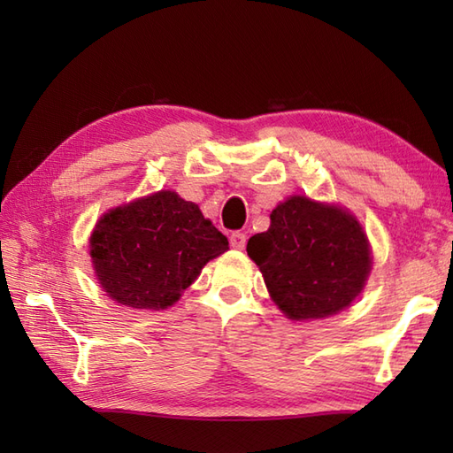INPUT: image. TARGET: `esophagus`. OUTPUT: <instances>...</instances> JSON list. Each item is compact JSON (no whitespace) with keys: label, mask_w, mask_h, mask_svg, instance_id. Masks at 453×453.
<instances>
[{"label":"esophagus","mask_w":453,"mask_h":453,"mask_svg":"<svg viewBox=\"0 0 453 453\" xmlns=\"http://www.w3.org/2000/svg\"><path fill=\"white\" fill-rule=\"evenodd\" d=\"M229 243H232L234 249H239V251H242V249H245L247 235L242 232H234L232 235H229Z\"/></svg>","instance_id":"obj_1"}]
</instances>
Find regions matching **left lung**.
<instances>
[{"instance_id": "1", "label": "left lung", "mask_w": 453, "mask_h": 453, "mask_svg": "<svg viewBox=\"0 0 453 453\" xmlns=\"http://www.w3.org/2000/svg\"><path fill=\"white\" fill-rule=\"evenodd\" d=\"M247 253L290 319H321L349 307L372 266L356 218L305 196L278 204L268 232L249 239Z\"/></svg>"}]
</instances>
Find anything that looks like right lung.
<instances>
[{
    "label": "right lung",
    "mask_w": 453,
    "mask_h": 453,
    "mask_svg": "<svg viewBox=\"0 0 453 453\" xmlns=\"http://www.w3.org/2000/svg\"><path fill=\"white\" fill-rule=\"evenodd\" d=\"M227 237L195 202L161 190L104 214L91 235L103 290L134 310H165L202 266L227 251Z\"/></svg>",
    "instance_id": "1"
}]
</instances>
